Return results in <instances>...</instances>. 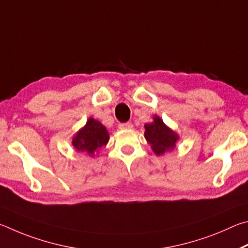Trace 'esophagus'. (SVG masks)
Masks as SVG:
<instances>
[{
  "label": "esophagus",
  "mask_w": 248,
  "mask_h": 248,
  "mask_svg": "<svg viewBox=\"0 0 248 248\" xmlns=\"http://www.w3.org/2000/svg\"><path fill=\"white\" fill-rule=\"evenodd\" d=\"M119 128H121V129L133 128V124L129 123V122H126V123H121V124H119Z\"/></svg>",
  "instance_id": "1"
}]
</instances>
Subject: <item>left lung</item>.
I'll return each mask as SVG.
<instances>
[{"mask_svg": "<svg viewBox=\"0 0 248 248\" xmlns=\"http://www.w3.org/2000/svg\"><path fill=\"white\" fill-rule=\"evenodd\" d=\"M145 138L151 145V148L157 155H163L168 150L174 149L179 136L158 116H155L154 122L145 125Z\"/></svg>", "mask_w": 248, "mask_h": 248, "instance_id": "8db88e82", "label": "left lung"}]
</instances>
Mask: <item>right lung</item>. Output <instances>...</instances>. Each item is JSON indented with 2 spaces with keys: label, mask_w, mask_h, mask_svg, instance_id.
<instances>
[{
  "label": "right lung",
  "mask_w": 248,
  "mask_h": 248,
  "mask_svg": "<svg viewBox=\"0 0 248 248\" xmlns=\"http://www.w3.org/2000/svg\"><path fill=\"white\" fill-rule=\"evenodd\" d=\"M108 141L107 128L93 119H89L86 126L80 129L76 137H74L73 145L78 151L94 155L99 148L106 146Z\"/></svg>",
  "instance_id": "add662e5"
}]
</instances>
